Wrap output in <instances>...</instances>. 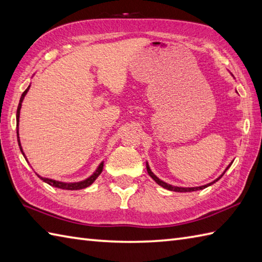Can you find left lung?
<instances>
[{
	"mask_svg": "<svg viewBox=\"0 0 262 262\" xmlns=\"http://www.w3.org/2000/svg\"><path fill=\"white\" fill-rule=\"evenodd\" d=\"M231 74H232V73H231ZM232 77H233V74H232ZM236 93H237V92H236ZM231 165H232V163L229 164L228 166L225 168V170H224V172L222 173V175L218 176V178H217L216 180H213L212 182H210V183L205 184V185H201V186H194V188H182V186H175V185H172V184H168V183H166V182H164V181H162V180L159 179V178H157V176L152 173V170L150 169V167H149V164H148V162H146L147 172H148L149 176H150V178H151V179L155 181V182H156L158 185H161L162 188H164V189L169 190V191H175V192H192V191H199V190H204V189H206V188H207V186H210L211 184L216 183L218 180L222 179V176H223L224 174H225V172H226V170H227L229 167H231Z\"/></svg>",
	"mask_w": 262,
	"mask_h": 262,
	"instance_id": "obj_1",
	"label": "left lung"
}]
</instances>
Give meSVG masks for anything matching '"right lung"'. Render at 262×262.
Segmentation results:
<instances>
[{
    "label": "right lung",
    "mask_w": 262,
    "mask_h": 262,
    "mask_svg": "<svg viewBox=\"0 0 262 262\" xmlns=\"http://www.w3.org/2000/svg\"><path fill=\"white\" fill-rule=\"evenodd\" d=\"M30 88V84L28 86V88H27L25 92L23 93V95H21L20 97V100H19V105H18V110H17V124H18V129H17V138H18V143H19V148L21 152H23L24 157L26 158V161L28 162V159H27L26 155L24 152V149H23V146H21V142H20V137H19V119H20V110H21V106H23V101L25 99V96L27 95V93H28V90ZM29 163V162H28ZM103 168H104V162H101L99 164V166L97 167V169L95 170V172L89 176L88 179L83 180V181H80V182H73V183H66V182H61V181H56V180H52V179H47V178H42V176H40L39 174H37V176H38L39 179H41L42 181H44L45 183L50 184L52 186H54V188H58V189H63V190H81V189H84V188H88L89 185H92L96 179L98 178V176L100 175V173L103 172Z\"/></svg>",
    "instance_id": "add662e5"
}]
</instances>
